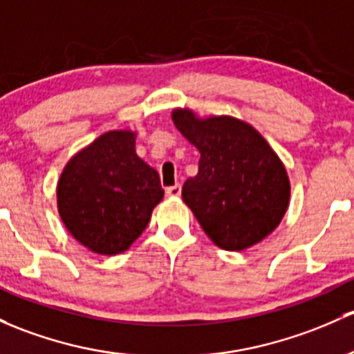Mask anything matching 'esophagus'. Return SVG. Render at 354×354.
Returning <instances> with one entry per match:
<instances>
[{"label":"esophagus","instance_id":"esophagus-1","mask_svg":"<svg viewBox=\"0 0 354 354\" xmlns=\"http://www.w3.org/2000/svg\"><path fill=\"white\" fill-rule=\"evenodd\" d=\"M166 195L167 196H180L181 195V185L176 183V185H173V187H167Z\"/></svg>","mask_w":354,"mask_h":354}]
</instances>
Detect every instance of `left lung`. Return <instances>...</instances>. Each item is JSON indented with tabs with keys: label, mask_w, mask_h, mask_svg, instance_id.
Here are the masks:
<instances>
[{
	"label": "left lung",
	"mask_w": 354,
	"mask_h": 354,
	"mask_svg": "<svg viewBox=\"0 0 354 354\" xmlns=\"http://www.w3.org/2000/svg\"><path fill=\"white\" fill-rule=\"evenodd\" d=\"M174 127L200 152L198 173L181 196L205 234L225 251L261 243L283 218L290 180L273 147L251 124L230 115L171 111Z\"/></svg>",
	"instance_id": "obj_1"
}]
</instances>
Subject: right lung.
I'll list each match as a JSON object with an SVG mask.
<instances>
[{"instance_id":"obj_1","label":"right lung","mask_w":354,"mask_h":354,"mask_svg":"<svg viewBox=\"0 0 354 354\" xmlns=\"http://www.w3.org/2000/svg\"><path fill=\"white\" fill-rule=\"evenodd\" d=\"M136 130H110L77 151L59 176L57 212L71 236L102 256L127 251L165 196L136 152Z\"/></svg>"}]
</instances>
